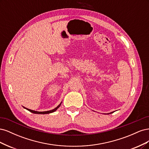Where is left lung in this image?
I'll return each mask as SVG.
<instances>
[{
	"mask_svg": "<svg viewBox=\"0 0 149 149\" xmlns=\"http://www.w3.org/2000/svg\"><path fill=\"white\" fill-rule=\"evenodd\" d=\"M112 112H111V113H112Z\"/></svg>",
	"mask_w": 149,
	"mask_h": 149,
	"instance_id": "8db88e82",
	"label": "left lung"
}]
</instances>
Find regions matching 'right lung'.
Returning a JSON list of instances; mask_svg holds the SVG:
<instances>
[{"label": "right lung", "mask_w": 149, "mask_h": 149, "mask_svg": "<svg viewBox=\"0 0 149 149\" xmlns=\"http://www.w3.org/2000/svg\"><path fill=\"white\" fill-rule=\"evenodd\" d=\"M61 106V103L59 105H58L56 108H55V109H53V110H51V111H43V112H38V111H33V110H31V109H27V108H26V107H24V108H25L26 109H27L28 111H29L30 112H32V113H34V114H49V113H52V112H55V111H56V109H58V107H59L60 106Z\"/></svg>", "instance_id": "1"}]
</instances>
